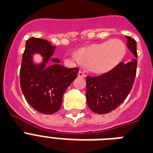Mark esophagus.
<instances>
[{"mask_svg":"<svg viewBox=\"0 0 153 153\" xmlns=\"http://www.w3.org/2000/svg\"><path fill=\"white\" fill-rule=\"evenodd\" d=\"M78 75H79V77H81V78H86V74L84 72L81 71H79V73H78Z\"/></svg>","mask_w":153,"mask_h":153,"instance_id":"1","label":"esophagus"}]
</instances>
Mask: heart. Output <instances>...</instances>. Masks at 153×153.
<instances>
[{"instance_id": "1", "label": "heart", "mask_w": 153, "mask_h": 153, "mask_svg": "<svg viewBox=\"0 0 153 153\" xmlns=\"http://www.w3.org/2000/svg\"><path fill=\"white\" fill-rule=\"evenodd\" d=\"M126 47L118 39H109L79 49L71 60L76 64L83 63L91 71L103 74L111 71L123 59Z\"/></svg>"}]
</instances>
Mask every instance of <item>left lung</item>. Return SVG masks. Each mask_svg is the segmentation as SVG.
Returning a JSON list of instances; mask_svg holds the SVG:
<instances>
[{
    "label": "left lung",
    "mask_w": 153,
    "mask_h": 153,
    "mask_svg": "<svg viewBox=\"0 0 153 153\" xmlns=\"http://www.w3.org/2000/svg\"><path fill=\"white\" fill-rule=\"evenodd\" d=\"M127 46L135 58L121 62L100 76L86 77V101L89 108L98 114H108L126 100L133 87L137 72V53L135 39L127 36Z\"/></svg>",
    "instance_id": "8db88e82"
}]
</instances>
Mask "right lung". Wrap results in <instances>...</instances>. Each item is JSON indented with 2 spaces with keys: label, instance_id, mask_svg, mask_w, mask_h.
<instances>
[{
  "label": "right lung",
  "instance_id": "add662e5",
  "mask_svg": "<svg viewBox=\"0 0 153 153\" xmlns=\"http://www.w3.org/2000/svg\"><path fill=\"white\" fill-rule=\"evenodd\" d=\"M55 47L51 42L38 38L26 41L20 71L21 91L31 106L39 113L52 114L59 110L62 95L76 79L77 67L67 68L60 65L59 59H52ZM42 55V62L34 61V55ZM50 61L51 63L48 65Z\"/></svg>",
  "mask_w": 153,
  "mask_h": 153
}]
</instances>
